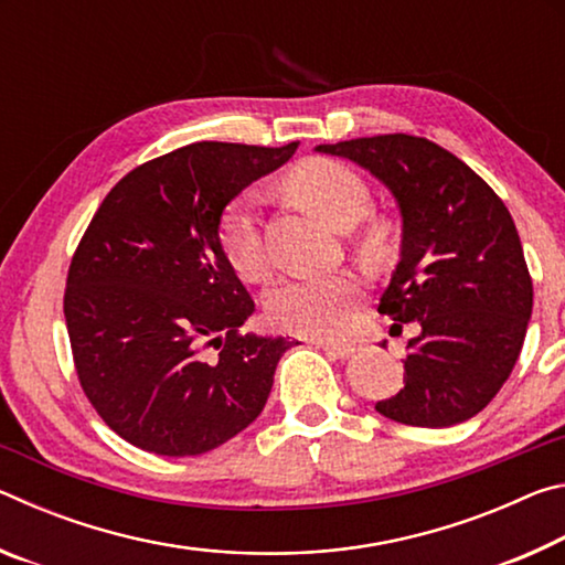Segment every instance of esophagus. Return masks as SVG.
<instances>
[{
    "label": "esophagus",
    "instance_id": "1",
    "mask_svg": "<svg viewBox=\"0 0 565 565\" xmlns=\"http://www.w3.org/2000/svg\"><path fill=\"white\" fill-rule=\"evenodd\" d=\"M313 347H319V349H323L327 353H331V356H337V359H349L353 351L351 343H339V341H323V339H313L311 341Z\"/></svg>",
    "mask_w": 565,
    "mask_h": 565
}]
</instances>
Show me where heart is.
Returning <instances> with one entry per match:
<instances>
[{
  "mask_svg": "<svg viewBox=\"0 0 565 565\" xmlns=\"http://www.w3.org/2000/svg\"><path fill=\"white\" fill-rule=\"evenodd\" d=\"M296 199L327 218L333 228H351L366 214L371 191L356 171L333 159H309L289 174ZM384 226H369L359 236V252H384ZM218 246L232 269L246 281H264L271 271L259 214L248 196H238L224 209L218 222ZM361 299V281L351 274L296 276L266 294V313L276 329L301 337H333L349 327Z\"/></svg>",
  "mask_w": 565,
  "mask_h": 565,
  "instance_id": "obj_1",
  "label": "heart"
}]
</instances>
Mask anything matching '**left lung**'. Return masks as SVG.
<instances>
[{
	"label": "left lung",
	"mask_w": 565,
	"mask_h": 565,
	"mask_svg": "<svg viewBox=\"0 0 565 565\" xmlns=\"http://www.w3.org/2000/svg\"><path fill=\"white\" fill-rule=\"evenodd\" d=\"M384 181L401 222V256L379 313L418 323L404 388L376 411L406 426L461 424L491 404L519 361L533 284L509 209L451 151L411 134L317 147Z\"/></svg>",
	"instance_id": "8db88e82"
}]
</instances>
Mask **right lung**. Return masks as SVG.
Masks as SVG:
<instances>
[{
    "label": "right lung",
    "instance_id": "1",
    "mask_svg": "<svg viewBox=\"0 0 565 565\" xmlns=\"http://www.w3.org/2000/svg\"><path fill=\"white\" fill-rule=\"evenodd\" d=\"M196 141L131 169L84 232L66 276L76 376L114 434L199 456L262 414L284 337L242 333L254 301L218 246L226 204L291 159Z\"/></svg>",
    "mask_w": 565,
    "mask_h": 565
}]
</instances>
